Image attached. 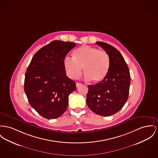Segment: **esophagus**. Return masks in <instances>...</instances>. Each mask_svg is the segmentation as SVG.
Segmentation results:
<instances>
[{"mask_svg": "<svg viewBox=\"0 0 158 158\" xmlns=\"http://www.w3.org/2000/svg\"><path fill=\"white\" fill-rule=\"evenodd\" d=\"M81 85V83H76V86H77V87H80Z\"/></svg>", "mask_w": 158, "mask_h": 158, "instance_id": "obj_1", "label": "esophagus"}]
</instances>
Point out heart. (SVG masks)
<instances>
[{
	"instance_id": "heart-1",
	"label": "heart",
	"mask_w": 158,
	"mask_h": 158,
	"mask_svg": "<svg viewBox=\"0 0 158 158\" xmlns=\"http://www.w3.org/2000/svg\"><path fill=\"white\" fill-rule=\"evenodd\" d=\"M63 64L71 78H78L81 75L83 68L85 79L98 83L103 81L107 75L110 60L108 54L105 51L84 45L74 51L73 57H66Z\"/></svg>"
}]
</instances>
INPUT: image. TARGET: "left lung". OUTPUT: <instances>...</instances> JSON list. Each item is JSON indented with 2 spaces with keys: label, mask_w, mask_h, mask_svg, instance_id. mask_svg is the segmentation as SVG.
<instances>
[{
  "label": "left lung",
  "mask_w": 158,
  "mask_h": 158,
  "mask_svg": "<svg viewBox=\"0 0 158 158\" xmlns=\"http://www.w3.org/2000/svg\"><path fill=\"white\" fill-rule=\"evenodd\" d=\"M96 43L108 54L110 64L103 81L88 85L86 102L96 114L110 116L125 104L129 96L131 76L123 56L116 48L105 42Z\"/></svg>",
  "instance_id": "8db88e82"
}]
</instances>
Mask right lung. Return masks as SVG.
<instances>
[{
    "mask_svg": "<svg viewBox=\"0 0 158 158\" xmlns=\"http://www.w3.org/2000/svg\"><path fill=\"white\" fill-rule=\"evenodd\" d=\"M75 46L74 42H50L35 54L27 69L25 94L30 105L44 118L54 119L62 115L69 95L76 90L63 64L66 54Z\"/></svg>",
    "mask_w": 158,
    "mask_h": 158,
    "instance_id": "obj_1",
    "label": "right lung"
}]
</instances>
